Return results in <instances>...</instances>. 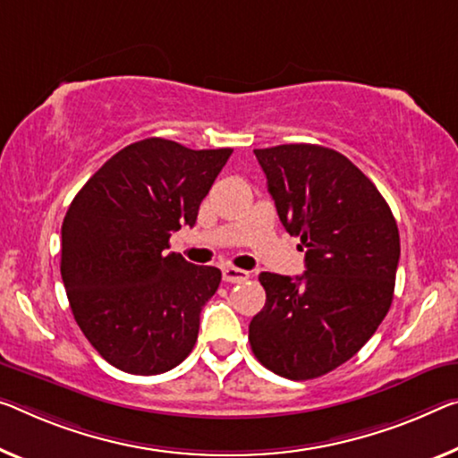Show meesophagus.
Masks as SVG:
<instances>
[{
    "label": "esophagus",
    "instance_id": "34e87169",
    "mask_svg": "<svg viewBox=\"0 0 458 458\" xmlns=\"http://www.w3.org/2000/svg\"><path fill=\"white\" fill-rule=\"evenodd\" d=\"M250 278V272L233 268V266H225L223 268V280L225 283H243Z\"/></svg>",
    "mask_w": 458,
    "mask_h": 458
}]
</instances>
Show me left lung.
Returning a JSON list of instances; mask_svg holds the SVG:
<instances>
[{
  "label": "left lung",
  "mask_w": 458,
  "mask_h": 458,
  "mask_svg": "<svg viewBox=\"0 0 458 458\" xmlns=\"http://www.w3.org/2000/svg\"><path fill=\"white\" fill-rule=\"evenodd\" d=\"M284 229L301 237L305 274L262 272L266 305L250 323L253 354L291 381L350 360L381 326L399 264L395 216L342 153L293 143L253 149Z\"/></svg>",
  "instance_id": "8db88e82"
}]
</instances>
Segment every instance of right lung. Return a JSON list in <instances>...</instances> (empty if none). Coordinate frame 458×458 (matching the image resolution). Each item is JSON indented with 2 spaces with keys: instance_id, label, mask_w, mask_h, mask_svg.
Returning a JSON list of instances; mask_svg holds the SVG:
<instances>
[{
  "instance_id": "add662e5",
  "label": "right lung",
  "mask_w": 458,
  "mask_h": 458,
  "mask_svg": "<svg viewBox=\"0 0 458 458\" xmlns=\"http://www.w3.org/2000/svg\"><path fill=\"white\" fill-rule=\"evenodd\" d=\"M231 153L137 140L73 199L61 227V278L77 326L112 367L159 375L192 352L221 270L167 248L174 231L196 223Z\"/></svg>"
}]
</instances>
